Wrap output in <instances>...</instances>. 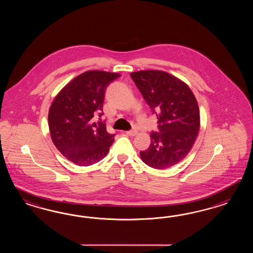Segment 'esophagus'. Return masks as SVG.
Listing matches in <instances>:
<instances>
[{
    "label": "esophagus",
    "mask_w": 253,
    "mask_h": 253,
    "mask_svg": "<svg viewBox=\"0 0 253 253\" xmlns=\"http://www.w3.org/2000/svg\"><path fill=\"white\" fill-rule=\"evenodd\" d=\"M126 133L130 136H135L137 134V130H128V131H126Z\"/></svg>",
    "instance_id": "34e87169"
}]
</instances>
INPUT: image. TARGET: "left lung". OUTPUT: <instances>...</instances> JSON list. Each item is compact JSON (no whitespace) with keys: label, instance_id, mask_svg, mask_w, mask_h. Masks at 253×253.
Segmentation results:
<instances>
[{"label":"left lung","instance_id":"left-lung-1","mask_svg":"<svg viewBox=\"0 0 253 253\" xmlns=\"http://www.w3.org/2000/svg\"><path fill=\"white\" fill-rule=\"evenodd\" d=\"M130 77L157 114L160 132L150 133V146L140 152L149 167L165 169L183 161L199 134L198 101L182 80L162 70H140Z\"/></svg>","mask_w":253,"mask_h":253}]
</instances>
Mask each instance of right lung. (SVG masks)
Here are the masks:
<instances>
[{
	"instance_id": "1",
	"label": "right lung",
	"mask_w": 253,
	"mask_h": 253,
	"mask_svg": "<svg viewBox=\"0 0 253 253\" xmlns=\"http://www.w3.org/2000/svg\"><path fill=\"white\" fill-rule=\"evenodd\" d=\"M121 74L88 70L72 79L58 92L49 108L48 125L59 152L79 166H90L103 160L114 142L106 125L93 116L103 110L107 85ZM103 113H100V117Z\"/></svg>"
}]
</instances>
